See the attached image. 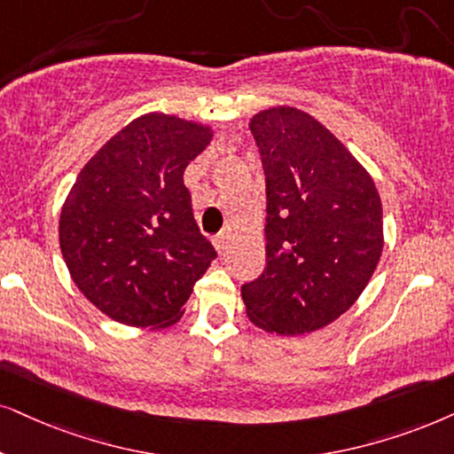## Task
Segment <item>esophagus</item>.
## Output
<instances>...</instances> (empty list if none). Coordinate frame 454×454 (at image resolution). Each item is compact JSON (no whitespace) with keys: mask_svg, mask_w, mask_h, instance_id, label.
<instances>
[{"mask_svg":"<svg viewBox=\"0 0 454 454\" xmlns=\"http://www.w3.org/2000/svg\"><path fill=\"white\" fill-rule=\"evenodd\" d=\"M228 240H231V232L228 231H222L220 234H217V237L214 239V245H215V249L217 251H223L228 247Z\"/></svg>","mask_w":454,"mask_h":454,"instance_id":"1","label":"esophagus"}]
</instances>
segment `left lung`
Wrapping results in <instances>:
<instances>
[{
  "instance_id": "obj_1",
  "label": "left lung",
  "mask_w": 454,
  "mask_h": 454,
  "mask_svg": "<svg viewBox=\"0 0 454 454\" xmlns=\"http://www.w3.org/2000/svg\"><path fill=\"white\" fill-rule=\"evenodd\" d=\"M266 174V268L240 289L257 329L300 337L354 306L383 251V209L363 163L295 106L255 113Z\"/></svg>"
}]
</instances>
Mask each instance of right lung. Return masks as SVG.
I'll use <instances>...</instances> for the list:
<instances>
[{"label": "right lung", "mask_w": 454, "mask_h": 454, "mask_svg": "<svg viewBox=\"0 0 454 454\" xmlns=\"http://www.w3.org/2000/svg\"><path fill=\"white\" fill-rule=\"evenodd\" d=\"M214 134L177 114H140L96 151L68 191L62 257L77 289L114 323L176 325L215 257L184 186L186 165Z\"/></svg>", "instance_id": "1"}]
</instances>
